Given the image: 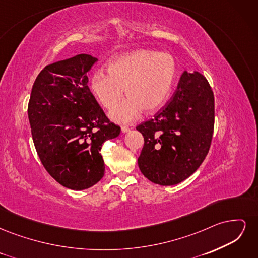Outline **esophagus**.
<instances>
[{"mask_svg": "<svg viewBox=\"0 0 258 258\" xmlns=\"http://www.w3.org/2000/svg\"><path fill=\"white\" fill-rule=\"evenodd\" d=\"M130 129H129V127H126V126H122L121 127V132L122 134H126V132H128Z\"/></svg>", "mask_w": 258, "mask_h": 258, "instance_id": "1", "label": "esophagus"}]
</instances>
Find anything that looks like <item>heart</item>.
<instances>
[{"instance_id":"1","label":"heart","mask_w":258,"mask_h":258,"mask_svg":"<svg viewBox=\"0 0 258 258\" xmlns=\"http://www.w3.org/2000/svg\"><path fill=\"white\" fill-rule=\"evenodd\" d=\"M177 74L172 54L140 49L120 54L107 64V73L98 70L90 88L105 108H113L124 93L128 98L110 113L111 119L127 123L146 114L157 112L168 100Z\"/></svg>"}]
</instances>
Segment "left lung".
I'll use <instances>...</instances> for the list:
<instances>
[{
	"label": "left lung",
	"mask_w": 258,
	"mask_h": 258,
	"mask_svg": "<svg viewBox=\"0 0 258 258\" xmlns=\"http://www.w3.org/2000/svg\"><path fill=\"white\" fill-rule=\"evenodd\" d=\"M214 129V96L206 77L184 71L172 98L154 118L137 127L144 137L138 158L151 182L171 186L183 182L205 160Z\"/></svg>",
	"instance_id": "obj_1"
}]
</instances>
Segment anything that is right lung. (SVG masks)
<instances>
[{"label":"right lung","instance_id":"add662e5","mask_svg":"<svg viewBox=\"0 0 258 258\" xmlns=\"http://www.w3.org/2000/svg\"><path fill=\"white\" fill-rule=\"evenodd\" d=\"M98 59L81 53L46 66L33 84L28 105L31 132L44 168L67 188L83 190L104 175L102 144L120 134L88 87Z\"/></svg>","mask_w":258,"mask_h":258}]
</instances>
